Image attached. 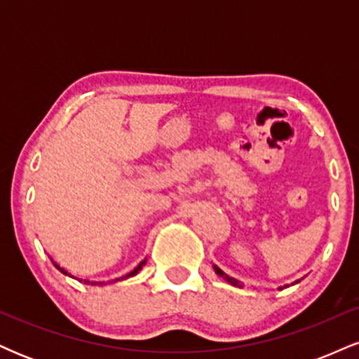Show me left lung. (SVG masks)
Returning a JSON list of instances; mask_svg holds the SVG:
<instances>
[{"label":"left lung","instance_id":"1","mask_svg":"<svg viewBox=\"0 0 359 359\" xmlns=\"http://www.w3.org/2000/svg\"><path fill=\"white\" fill-rule=\"evenodd\" d=\"M212 266H214V271H216V273L219 275V277L224 278L226 282L231 283V285H234V287H241V285H240V282H238L236 278H231V277H229V275H226L224 271H222V270L219 269V266H216V265H212ZM299 282H300V280H295V283H299ZM285 287H288V285H285ZM280 290H282V287H280Z\"/></svg>","mask_w":359,"mask_h":359}]
</instances>
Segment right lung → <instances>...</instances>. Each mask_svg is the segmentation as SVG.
Here are the masks:
<instances>
[{
	"label": "right lung",
	"instance_id": "1",
	"mask_svg": "<svg viewBox=\"0 0 359 359\" xmlns=\"http://www.w3.org/2000/svg\"><path fill=\"white\" fill-rule=\"evenodd\" d=\"M52 262H53V259H52ZM145 263H147V258L143 259V262H140V263H138V266H137V269H135L133 271H130V273H126L125 277H121V278H116V280H113V282H119V280H126V278H130V277H135V275H137L138 271L143 269V265H145ZM53 265H55V269L59 270L60 273H64V275H69V273H67V270H64V269H62V266L57 265L55 262H53ZM69 277H72V275H69ZM84 283H88V285H89V283H90V285H97V283H100V285H101L102 282H89V280H84Z\"/></svg>",
	"mask_w": 359,
	"mask_h": 359
}]
</instances>
